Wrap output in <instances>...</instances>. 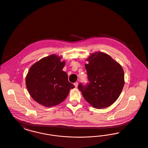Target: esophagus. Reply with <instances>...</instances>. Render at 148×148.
<instances>
[{
    "label": "esophagus",
    "instance_id": "esophagus-1",
    "mask_svg": "<svg viewBox=\"0 0 148 148\" xmlns=\"http://www.w3.org/2000/svg\"><path fill=\"white\" fill-rule=\"evenodd\" d=\"M74 86H75V88H77V85H78V82H75V83H74Z\"/></svg>",
    "mask_w": 148,
    "mask_h": 148
}]
</instances>
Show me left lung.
<instances>
[{
  "instance_id": "1",
  "label": "left lung",
  "mask_w": 148,
  "mask_h": 148,
  "mask_svg": "<svg viewBox=\"0 0 148 148\" xmlns=\"http://www.w3.org/2000/svg\"><path fill=\"white\" fill-rule=\"evenodd\" d=\"M85 64L89 83L78 85V89L87 102L96 109L112 105L118 99L124 85L121 66L108 54L102 52L91 54Z\"/></svg>"
}]
</instances>
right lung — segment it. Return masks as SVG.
<instances>
[{
	"mask_svg": "<svg viewBox=\"0 0 148 148\" xmlns=\"http://www.w3.org/2000/svg\"><path fill=\"white\" fill-rule=\"evenodd\" d=\"M62 57L55 54L43 58L29 69L25 79L29 93L40 105L50 107L63 102L74 85L69 82Z\"/></svg>",
	"mask_w": 148,
	"mask_h": 148,
	"instance_id": "obj_1",
	"label": "right lung"
}]
</instances>
